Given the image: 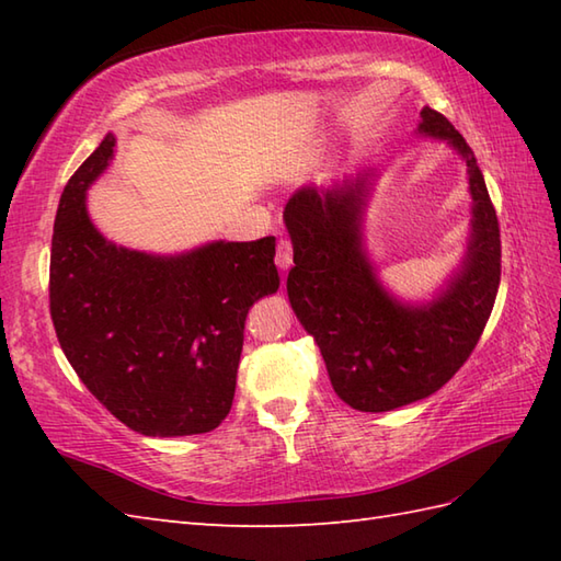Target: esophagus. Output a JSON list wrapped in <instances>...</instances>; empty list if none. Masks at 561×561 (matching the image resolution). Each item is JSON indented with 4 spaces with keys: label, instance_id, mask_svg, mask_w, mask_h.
Returning <instances> with one entry per match:
<instances>
[{
    "label": "esophagus",
    "instance_id": "esophagus-1",
    "mask_svg": "<svg viewBox=\"0 0 561 561\" xmlns=\"http://www.w3.org/2000/svg\"><path fill=\"white\" fill-rule=\"evenodd\" d=\"M291 260H294L291 241H289V238H282V241L277 243V255H274V262H277L279 270H289Z\"/></svg>",
    "mask_w": 561,
    "mask_h": 561
}]
</instances>
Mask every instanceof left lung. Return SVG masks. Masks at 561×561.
Instances as JSON below:
<instances>
[{"label": "left lung", "mask_w": 561, "mask_h": 561, "mask_svg": "<svg viewBox=\"0 0 561 561\" xmlns=\"http://www.w3.org/2000/svg\"><path fill=\"white\" fill-rule=\"evenodd\" d=\"M416 133L460 153L472 195L468 253L432 301H398L366 255L362 221L378 171L304 185L284 207L291 308L320 347L332 388L359 412L398 410L446 386L478 344L502 279L496 211L468 141L432 108L422 111Z\"/></svg>", "instance_id": "left-lung-1"}]
</instances>
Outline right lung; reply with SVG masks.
I'll list each match as a JSON object with an SVG mask.
<instances>
[{
	"mask_svg": "<svg viewBox=\"0 0 561 561\" xmlns=\"http://www.w3.org/2000/svg\"><path fill=\"white\" fill-rule=\"evenodd\" d=\"M115 135L69 178L50 253V316L81 383L145 436H190L229 414L245 316L279 289L274 236L151 255L103 238L87 190L108 169Z\"/></svg>",
	"mask_w": 561,
	"mask_h": 561,
	"instance_id": "right-lung-1",
	"label": "right lung"
}]
</instances>
